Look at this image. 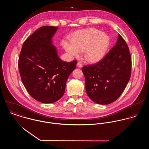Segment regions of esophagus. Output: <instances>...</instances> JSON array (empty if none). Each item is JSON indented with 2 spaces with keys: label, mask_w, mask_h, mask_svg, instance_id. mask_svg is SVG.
<instances>
[{
  "label": "esophagus",
  "mask_w": 149,
  "mask_h": 149,
  "mask_svg": "<svg viewBox=\"0 0 149 149\" xmlns=\"http://www.w3.org/2000/svg\"><path fill=\"white\" fill-rule=\"evenodd\" d=\"M77 66L78 67H79V68H81V67L83 66V65H82V64H81L80 62H78V63H77Z\"/></svg>",
  "instance_id": "obj_1"
}]
</instances>
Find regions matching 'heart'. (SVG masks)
Segmentation results:
<instances>
[{
  "mask_svg": "<svg viewBox=\"0 0 149 149\" xmlns=\"http://www.w3.org/2000/svg\"><path fill=\"white\" fill-rule=\"evenodd\" d=\"M110 43L108 36L95 28L87 29L76 32L72 42L64 41L63 46L71 56L79 55L80 51L84 52L85 60L90 63H96L102 60Z\"/></svg>",
  "mask_w": 149,
  "mask_h": 149,
  "instance_id": "b5f03b06",
  "label": "heart"
}]
</instances>
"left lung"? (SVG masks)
<instances>
[{"label":"left lung","instance_id":"left-lung-1","mask_svg":"<svg viewBox=\"0 0 149 149\" xmlns=\"http://www.w3.org/2000/svg\"><path fill=\"white\" fill-rule=\"evenodd\" d=\"M131 65L128 45L119 34L116 43L100 61L83 68L88 96L100 104L115 102L129 81Z\"/></svg>","mask_w":149,"mask_h":149}]
</instances>
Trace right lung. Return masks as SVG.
<instances>
[{
  "instance_id": "1",
  "label": "right lung",
  "mask_w": 149,
  "mask_h": 149,
  "mask_svg": "<svg viewBox=\"0 0 149 149\" xmlns=\"http://www.w3.org/2000/svg\"><path fill=\"white\" fill-rule=\"evenodd\" d=\"M58 27L45 26L24 42L18 60L22 81L29 93L43 103L57 102L64 95L67 79L77 61H62L52 38Z\"/></svg>"
}]
</instances>
